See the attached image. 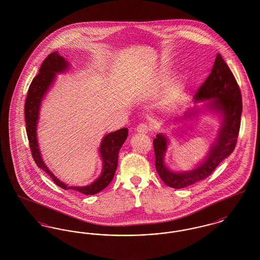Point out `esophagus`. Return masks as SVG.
Here are the masks:
<instances>
[{
  "label": "esophagus",
  "mask_w": 260,
  "mask_h": 260,
  "mask_svg": "<svg viewBox=\"0 0 260 260\" xmlns=\"http://www.w3.org/2000/svg\"><path fill=\"white\" fill-rule=\"evenodd\" d=\"M148 131V125L146 124H144V123H141V124H138L136 128V133H138V134H147Z\"/></svg>",
  "instance_id": "34e87169"
}]
</instances>
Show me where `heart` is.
<instances>
[{
  "mask_svg": "<svg viewBox=\"0 0 260 260\" xmlns=\"http://www.w3.org/2000/svg\"><path fill=\"white\" fill-rule=\"evenodd\" d=\"M164 75H165L164 71H160V76H164ZM182 95H183V87L181 83L175 82L173 83V86L167 90V93L164 99V104L167 107H173L180 102Z\"/></svg>",
  "mask_w": 260,
  "mask_h": 260,
  "instance_id": "obj_1",
  "label": "heart"
}]
</instances>
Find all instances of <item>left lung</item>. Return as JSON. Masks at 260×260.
<instances>
[{
  "label": "left lung",
  "mask_w": 260,
  "mask_h": 260,
  "mask_svg": "<svg viewBox=\"0 0 260 260\" xmlns=\"http://www.w3.org/2000/svg\"><path fill=\"white\" fill-rule=\"evenodd\" d=\"M204 102L200 106L198 103ZM196 105L189 108L183 116L173 120L174 124H183L198 120L207 112L219 121L217 136L207 155L189 171H173L166 162V153L170 145V136L157 134L153 140L156 170L161 180L170 187L180 189L206 179L216 167L226 159L236 146L243 111L242 95L235 78L228 65L218 53L211 73L195 95Z\"/></svg>",
  "instance_id": "left-lung-1"
}]
</instances>
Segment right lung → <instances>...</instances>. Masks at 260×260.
Segmentation results:
<instances>
[{
	"instance_id": "obj_1",
	"label": "right lung",
	"mask_w": 260,
	"mask_h": 260,
	"mask_svg": "<svg viewBox=\"0 0 260 260\" xmlns=\"http://www.w3.org/2000/svg\"><path fill=\"white\" fill-rule=\"evenodd\" d=\"M71 67L70 62L58 51H54L44 60L39 74L33 79L25 101V122L26 132L30 143L33 158L38 167L48 173L54 183L65 190H74L85 195H94L106 188L114 178L118 166L119 151L122 148L126 137L127 128L123 127L116 132L109 133L103 136L99 145V157L101 160V173L99 177L90 184L86 186H69L57 178L43 160L39 142H38V123L40 119V110L42 101L47 95L52 85H54L57 74L66 73Z\"/></svg>"
}]
</instances>
